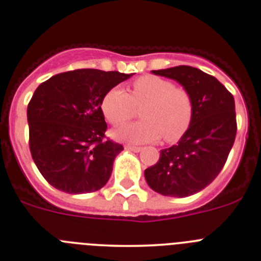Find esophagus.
Here are the masks:
<instances>
[{
	"label": "esophagus",
	"instance_id": "obj_1",
	"mask_svg": "<svg viewBox=\"0 0 261 261\" xmlns=\"http://www.w3.org/2000/svg\"><path fill=\"white\" fill-rule=\"evenodd\" d=\"M124 148L127 149V150L134 151V153H139V151L142 150V148H140V146H134V145H125Z\"/></svg>",
	"mask_w": 261,
	"mask_h": 261
}]
</instances>
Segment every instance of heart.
I'll list each match as a JSON object with an SVG mask.
<instances>
[{"instance_id":"heart-1","label":"heart","mask_w":261,"mask_h":261,"mask_svg":"<svg viewBox=\"0 0 261 261\" xmlns=\"http://www.w3.org/2000/svg\"><path fill=\"white\" fill-rule=\"evenodd\" d=\"M101 107L113 125L124 124L134 116L136 107H142L143 121L115 132L116 139L136 144L156 142L162 137L168 143L177 142L190 128L194 117L190 92L155 75L137 79L132 85L130 95L122 87H112L105 95Z\"/></svg>"}]
</instances>
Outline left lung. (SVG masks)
<instances>
[{
  "instance_id": "obj_1",
  "label": "left lung",
  "mask_w": 261,
  "mask_h": 261,
  "mask_svg": "<svg viewBox=\"0 0 261 261\" xmlns=\"http://www.w3.org/2000/svg\"><path fill=\"white\" fill-rule=\"evenodd\" d=\"M151 72L177 81L190 92L194 117L177 144L163 149L159 162L145 169V180L158 194L187 197L208 186L227 162L237 134L234 98L215 76L196 67Z\"/></svg>"
}]
</instances>
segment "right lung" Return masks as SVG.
Returning a JSON list of instances; mask_svg holds the SVG:
<instances>
[{"label": "right lung", "mask_w": 261, "mask_h": 261, "mask_svg": "<svg viewBox=\"0 0 261 261\" xmlns=\"http://www.w3.org/2000/svg\"><path fill=\"white\" fill-rule=\"evenodd\" d=\"M132 74L79 69L51 76L29 101V149L38 170L55 189L79 195L107 184L123 150L105 140V95Z\"/></svg>", "instance_id": "obj_1"}]
</instances>
